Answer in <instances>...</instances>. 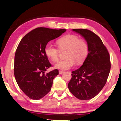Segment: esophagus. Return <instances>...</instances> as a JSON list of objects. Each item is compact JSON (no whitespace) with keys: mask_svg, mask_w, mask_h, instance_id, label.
Instances as JSON below:
<instances>
[{"mask_svg":"<svg viewBox=\"0 0 121 121\" xmlns=\"http://www.w3.org/2000/svg\"><path fill=\"white\" fill-rule=\"evenodd\" d=\"M64 72L63 71H61V70H59V74H62V73H63Z\"/></svg>","mask_w":121,"mask_h":121,"instance_id":"obj_1","label":"esophagus"}]
</instances>
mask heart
I'll use <instances>...</instances> for the list:
<instances>
[{
	"label": "heart",
	"instance_id": "heart-1",
	"mask_svg": "<svg viewBox=\"0 0 121 121\" xmlns=\"http://www.w3.org/2000/svg\"><path fill=\"white\" fill-rule=\"evenodd\" d=\"M57 44L61 51L68 50L66 54L67 59L60 60L55 65V68L62 70H68L73 67L75 61L78 64L84 62L88 55V46L86 41L76 35L68 34L57 40ZM46 55L52 61L58 60L60 50L53 45L48 43L45 48Z\"/></svg>",
	"mask_w": 121,
	"mask_h": 121
}]
</instances>
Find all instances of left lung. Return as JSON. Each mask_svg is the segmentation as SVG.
I'll return each mask as SVG.
<instances>
[{
    "label": "left lung",
    "instance_id": "8db88e82",
    "mask_svg": "<svg viewBox=\"0 0 121 121\" xmlns=\"http://www.w3.org/2000/svg\"><path fill=\"white\" fill-rule=\"evenodd\" d=\"M73 30L85 38L88 46V53L81 67L72 71L68 87L77 98L89 100L95 97L106 84L111 69L110 55L95 33L85 29Z\"/></svg>",
    "mask_w": 121,
    "mask_h": 121
}]
</instances>
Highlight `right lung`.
I'll list each match as a JSON object with an SVG mask.
<instances>
[{"label": "right lung", "mask_w": 121, "mask_h": 121, "mask_svg": "<svg viewBox=\"0 0 121 121\" xmlns=\"http://www.w3.org/2000/svg\"><path fill=\"white\" fill-rule=\"evenodd\" d=\"M65 31L37 28L26 34L19 43L15 56L14 75L18 86L30 99L39 100L50 91L53 80L59 72L55 69L45 73L51 66L45 48L49 41Z\"/></svg>", "instance_id": "add662e5"}]
</instances>
